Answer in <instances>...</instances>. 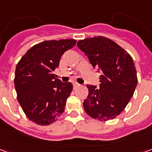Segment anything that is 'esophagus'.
<instances>
[{"instance_id":"1","label":"esophagus","mask_w":152,"mask_h":152,"mask_svg":"<svg viewBox=\"0 0 152 152\" xmlns=\"http://www.w3.org/2000/svg\"><path fill=\"white\" fill-rule=\"evenodd\" d=\"M73 86H74V88H78V87H80V84H78V83L74 82L73 83Z\"/></svg>"}]
</instances>
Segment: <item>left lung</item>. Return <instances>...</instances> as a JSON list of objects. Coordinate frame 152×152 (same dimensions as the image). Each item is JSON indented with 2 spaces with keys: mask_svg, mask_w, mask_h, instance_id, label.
I'll list each match as a JSON object with an SVG mask.
<instances>
[{
  "mask_svg": "<svg viewBox=\"0 0 152 152\" xmlns=\"http://www.w3.org/2000/svg\"><path fill=\"white\" fill-rule=\"evenodd\" d=\"M77 46L88 57L93 67L102 73L99 88L87 86L89 94L83 103L84 109L98 121L113 120L124 111L137 86L133 58L118 44L104 37L80 40Z\"/></svg>",
  "mask_w": 152,
  "mask_h": 152,
  "instance_id": "obj_1",
  "label": "left lung"
}]
</instances>
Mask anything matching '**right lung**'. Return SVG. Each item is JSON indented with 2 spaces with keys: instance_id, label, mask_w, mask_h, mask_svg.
Returning <instances> with one entry per match:
<instances>
[{
  "instance_id": "obj_1",
  "label": "right lung",
  "mask_w": 152,
  "mask_h": 152,
  "mask_svg": "<svg viewBox=\"0 0 152 152\" xmlns=\"http://www.w3.org/2000/svg\"><path fill=\"white\" fill-rule=\"evenodd\" d=\"M76 43L74 39L45 40L27 51L16 66L15 87L26 116L39 125L58 120L72 91L71 82L63 83L53 74L64 52Z\"/></svg>"
}]
</instances>
